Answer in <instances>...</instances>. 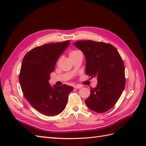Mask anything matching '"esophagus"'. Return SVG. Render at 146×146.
Returning <instances> with one entry per match:
<instances>
[{"label": "esophagus", "instance_id": "esophagus-1", "mask_svg": "<svg viewBox=\"0 0 146 146\" xmlns=\"http://www.w3.org/2000/svg\"><path fill=\"white\" fill-rule=\"evenodd\" d=\"M82 86H80V85H75L74 86V88H76V89H80V88H81Z\"/></svg>", "mask_w": 146, "mask_h": 146}]
</instances>
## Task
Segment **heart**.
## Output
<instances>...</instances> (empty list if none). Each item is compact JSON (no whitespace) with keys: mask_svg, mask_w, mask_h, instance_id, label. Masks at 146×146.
I'll list each match as a JSON object with an SVG mask.
<instances>
[{"mask_svg":"<svg viewBox=\"0 0 146 146\" xmlns=\"http://www.w3.org/2000/svg\"><path fill=\"white\" fill-rule=\"evenodd\" d=\"M78 52H80V51H78V50H74V51H72V52H70V55H72V54H77V53H78Z\"/></svg>","mask_w":146,"mask_h":146,"instance_id":"obj_1","label":"heart"}]
</instances>
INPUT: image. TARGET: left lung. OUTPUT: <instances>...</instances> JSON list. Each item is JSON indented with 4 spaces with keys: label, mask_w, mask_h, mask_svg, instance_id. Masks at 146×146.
<instances>
[{
    "label": "left lung",
    "mask_w": 146,
    "mask_h": 146,
    "mask_svg": "<svg viewBox=\"0 0 146 146\" xmlns=\"http://www.w3.org/2000/svg\"><path fill=\"white\" fill-rule=\"evenodd\" d=\"M74 45L85 56L86 74L96 77L98 84L85 100L87 107L102 113L111 109L120 98L125 85L124 64L111 44L93 41H78Z\"/></svg>",
    "instance_id": "8db88e82"
}]
</instances>
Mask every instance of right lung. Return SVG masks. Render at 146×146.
<instances>
[{"instance_id":"1","label":"right lung","mask_w":146,"mask_h":146,"mask_svg":"<svg viewBox=\"0 0 146 146\" xmlns=\"http://www.w3.org/2000/svg\"><path fill=\"white\" fill-rule=\"evenodd\" d=\"M70 41L46 44L27 53L22 62L19 83L25 99L41 114L54 116L64 110L73 87L52 86L48 80L59 57Z\"/></svg>"}]
</instances>
